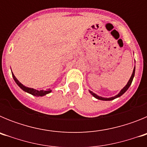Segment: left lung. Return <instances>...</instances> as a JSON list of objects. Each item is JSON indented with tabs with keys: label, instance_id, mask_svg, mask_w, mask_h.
<instances>
[{
	"label": "left lung",
	"instance_id": "left-lung-1",
	"mask_svg": "<svg viewBox=\"0 0 147 147\" xmlns=\"http://www.w3.org/2000/svg\"><path fill=\"white\" fill-rule=\"evenodd\" d=\"M135 71H136V67H134V69H133V71H132V75H131V76H130V78H129V81H128V82L127 83V85H126L124 88L121 90V91L119 92L117 95H115V96H114L110 97V98H105V97L99 96L96 95V93H93V92H92L91 90H89L90 93V94H91L93 97H95L96 98H97V99L102 100V101H111V100H113L116 98H119V97H120L121 96H122V95L124 94V93L127 91V90H128V88H129V86L131 85L132 80H133V78H134V76H135Z\"/></svg>",
	"mask_w": 147,
	"mask_h": 147
}]
</instances>
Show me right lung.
Instances as JSON below:
<instances>
[{"label": "right lung", "mask_w": 147, "mask_h": 147, "mask_svg": "<svg viewBox=\"0 0 147 147\" xmlns=\"http://www.w3.org/2000/svg\"><path fill=\"white\" fill-rule=\"evenodd\" d=\"M11 74H12L13 79H14V80H15V82H16L17 85L20 87V88L23 90V91H25V92H26V93L33 95V96H37V97L44 96L49 94V93H50L52 91L51 90H36V89H34V88H28V87H26L25 85H23L22 83H20V82L18 81V79L15 77V76L14 75V74H13V73H11Z\"/></svg>", "instance_id": "obj_1"}]
</instances>
